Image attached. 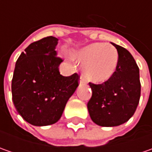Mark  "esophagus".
<instances>
[{
    "label": "esophagus",
    "mask_w": 152,
    "mask_h": 152,
    "mask_svg": "<svg viewBox=\"0 0 152 152\" xmlns=\"http://www.w3.org/2000/svg\"><path fill=\"white\" fill-rule=\"evenodd\" d=\"M85 81L84 77H80V79H79V85H85Z\"/></svg>",
    "instance_id": "1"
}]
</instances>
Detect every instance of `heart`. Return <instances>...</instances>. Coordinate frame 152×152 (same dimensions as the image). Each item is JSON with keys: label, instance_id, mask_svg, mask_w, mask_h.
<instances>
[{"label": "heart", "instance_id": "b5f03b06", "mask_svg": "<svg viewBox=\"0 0 152 152\" xmlns=\"http://www.w3.org/2000/svg\"><path fill=\"white\" fill-rule=\"evenodd\" d=\"M73 57L82 63V73L88 81L102 84L112 78L118 64V51L113 45L93 43L76 50Z\"/></svg>", "mask_w": 152, "mask_h": 152}]
</instances>
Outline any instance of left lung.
Here are the masks:
<instances>
[{
	"label": "left lung",
	"instance_id": "obj_1",
	"mask_svg": "<svg viewBox=\"0 0 152 152\" xmlns=\"http://www.w3.org/2000/svg\"><path fill=\"white\" fill-rule=\"evenodd\" d=\"M118 51L116 72L102 85L90 83L92 96L87 104L91 120L102 127H115L134 115L140 97V70L125 48L112 43Z\"/></svg>",
	"mask_w": 152,
	"mask_h": 152
}]
</instances>
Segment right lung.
<instances>
[{
	"instance_id": "add662e5",
	"label": "right lung",
	"mask_w": 152,
	"mask_h": 152,
	"mask_svg": "<svg viewBox=\"0 0 152 152\" xmlns=\"http://www.w3.org/2000/svg\"><path fill=\"white\" fill-rule=\"evenodd\" d=\"M58 39L49 36L30 44L15 65L12 81L16 110L28 124L47 126L61 118L67 101L79 86V75L64 77L55 50Z\"/></svg>"
}]
</instances>
